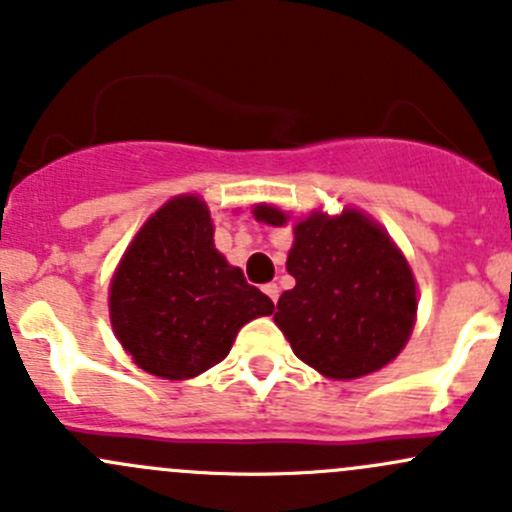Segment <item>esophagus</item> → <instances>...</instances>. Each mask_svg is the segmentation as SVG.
I'll return each instance as SVG.
<instances>
[{"instance_id":"34e87169","label":"esophagus","mask_w":512,"mask_h":512,"mask_svg":"<svg viewBox=\"0 0 512 512\" xmlns=\"http://www.w3.org/2000/svg\"><path fill=\"white\" fill-rule=\"evenodd\" d=\"M262 289H265V294L272 299V302H277V297H280V287H277L275 282H270V285H265Z\"/></svg>"}]
</instances>
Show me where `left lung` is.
<instances>
[{
    "label": "left lung",
    "mask_w": 512,
    "mask_h": 512,
    "mask_svg": "<svg viewBox=\"0 0 512 512\" xmlns=\"http://www.w3.org/2000/svg\"><path fill=\"white\" fill-rule=\"evenodd\" d=\"M255 218L282 227L287 215L257 205ZM294 277L275 324L292 352L329 379L379 371L399 356L416 322V280L384 227L359 210L312 213L294 225L287 255Z\"/></svg>",
    "instance_id": "8db88e82"
}]
</instances>
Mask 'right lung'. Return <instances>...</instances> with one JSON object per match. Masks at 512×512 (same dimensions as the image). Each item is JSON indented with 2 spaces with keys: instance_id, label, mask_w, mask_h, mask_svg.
<instances>
[{
  "instance_id": "1",
  "label": "right lung",
  "mask_w": 512,
  "mask_h": 512,
  "mask_svg": "<svg viewBox=\"0 0 512 512\" xmlns=\"http://www.w3.org/2000/svg\"><path fill=\"white\" fill-rule=\"evenodd\" d=\"M108 312L113 334L143 371L183 381L220 364L240 327L275 304L215 250L208 205L178 195L123 252Z\"/></svg>"
}]
</instances>
